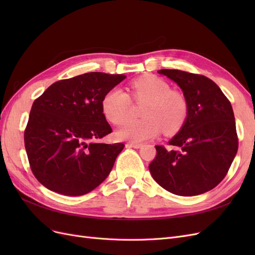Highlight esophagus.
<instances>
[{"label": "esophagus", "instance_id": "34e87169", "mask_svg": "<svg viewBox=\"0 0 255 255\" xmlns=\"http://www.w3.org/2000/svg\"><path fill=\"white\" fill-rule=\"evenodd\" d=\"M142 143L139 142H128L127 146H129V148H135V149H139Z\"/></svg>", "mask_w": 255, "mask_h": 255}]
</instances>
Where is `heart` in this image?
Instances as JSON below:
<instances>
[{
	"mask_svg": "<svg viewBox=\"0 0 255 255\" xmlns=\"http://www.w3.org/2000/svg\"><path fill=\"white\" fill-rule=\"evenodd\" d=\"M132 99L145 103L142 119L128 120L117 132L120 139L139 142L157 136L161 130L174 134L186 121L187 100L182 92L172 90L170 85L155 75H142L130 83ZM132 109V100L126 91L113 88L102 100V111L114 125H122Z\"/></svg>",
	"mask_w": 255,
	"mask_h": 255,
	"instance_id": "heart-1",
	"label": "heart"
}]
</instances>
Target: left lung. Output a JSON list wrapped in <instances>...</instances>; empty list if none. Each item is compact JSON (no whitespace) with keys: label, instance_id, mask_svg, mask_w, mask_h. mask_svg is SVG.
Wrapping results in <instances>:
<instances>
[{"label":"left lung","instance_id":"1","mask_svg":"<svg viewBox=\"0 0 255 255\" xmlns=\"http://www.w3.org/2000/svg\"><path fill=\"white\" fill-rule=\"evenodd\" d=\"M187 100L188 114L182 128L168 144L155 145L149 165L155 182L177 196L204 194L225 179L238 149L231 102L211 79L201 74L163 69Z\"/></svg>","mask_w":255,"mask_h":255}]
</instances>
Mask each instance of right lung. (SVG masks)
<instances>
[{
	"instance_id": "obj_1",
	"label": "right lung",
	"mask_w": 255,
	"mask_h": 255,
	"mask_svg": "<svg viewBox=\"0 0 255 255\" xmlns=\"http://www.w3.org/2000/svg\"><path fill=\"white\" fill-rule=\"evenodd\" d=\"M127 78L89 72L52 84L37 98L24 130L29 167L44 187L82 196L112 171L125 144L99 143L112 133L102 111L104 96Z\"/></svg>"
}]
</instances>
